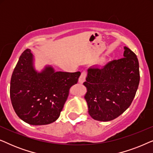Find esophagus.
Returning <instances> with one entry per match:
<instances>
[{"label": "esophagus", "instance_id": "34e87169", "mask_svg": "<svg viewBox=\"0 0 153 153\" xmlns=\"http://www.w3.org/2000/svg\"><path fill=\"white\" fill-rule=\"evenodd\" d=\"M86 75H87L86 71H83V72H82L80 77H79V82L80 83H83L84 82L85 80V77H86Z\"/></svg>", "mask_w": 153, "mask_h": 153}]
</instances>
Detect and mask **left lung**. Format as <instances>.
I'll use <instances>...</instances> for the list:
<instances>
[{"mask_svg":"<svg viewBox=\"0 0 153 153\" xmlns=\"http://www.w3.org/2000/svg\"><path fill=\"white\" fill-rule=\"evenodd\" d=\"M124 49V58L88 69L84 98L94 120L107 122L118 118L135 97L140 80L139 60L129 48Z\"/></svg>","mask_w":153,"mask_h":153,"instance_id":"8db88e82","label":"left lung"}]
</instances>
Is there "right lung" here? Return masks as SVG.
Here are the masks:
<instances>
[{
	"label": "right lung",
	"instance_id": "right-lung-1",
	"mask_svg": "<svg viewBox=\"0 0 153 153\" xmlns=\"http://www.w3.org/2000/svg\"><path fill=\"white\" fill-rule=\"evenodd\" d=\"M81 72H56L51 65L37 72L30 49L23 52L12 73L10 99L16 115L25 123L44 125L59 118L71 86Z\"/></svg>",
	"mask_w": 153,
	"mask_h": 153
}]
</instances>
